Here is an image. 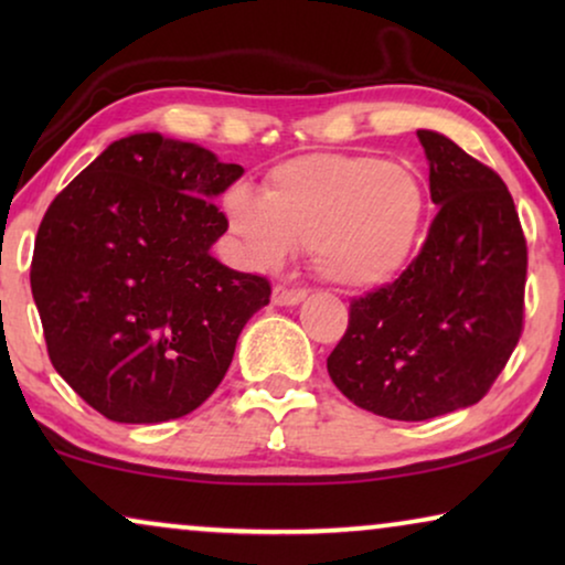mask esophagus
<instances>
[{
	"mask_svg": "<svg viewBox=\"0 0 565 565\" xmlns=\"http://www.w3.org/2000/svg\"><path fill=\"white\" fill-rule=\"evenodd\" d=\"M306 298V290H292L285 285H275L273 288V303L275 306H298Z\"/></svg>",
	"mask_w": 565,
	"mask_h": 565,
	"instance_id": "1",
	"label": "esophagus"
}]
</instances>
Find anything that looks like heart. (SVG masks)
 I'll list each match as a JSON object with an SVG mask.
<instances>
[{
    "label": "heart",
    "mask_w": 565,
    "mask_h": 565,
    "mask_svg": "<svg viewBox=\"0 0 565 565\" xmlns=\"http://www.w3.org/2000/svg\"><path fill=\"white\" fill-rule=\"evenodd\" d=\"M223 211L252 267L273 269L308 244L323 280L365 290L408 265L427 218V190L398 161L308 153L275 167L265 195L244 182L228 188Z\"/></svg>",
    "instance_id": "heart-1"
}]
</instances>
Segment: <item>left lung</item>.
Listing matches in <instances>:
<instances>
[{
  "label": "left lung",
  "mask_w": 565,
  "mask_h": 565,
  "mask_svg": "<svg viewBox=\"0 0 565 565\" xmlns=\"http://www.w3.org/2000/svg\"><path fill=\"white\" fill-rule=\"evenodd\" d=\"M439 211L396 282L352 300L331 381L385 419L473 406L522 334L527 244L501 177L437 130H416Z\"/></svg>",
  "instance_id": "1"
}]
</instances>
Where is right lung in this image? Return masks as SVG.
I'll list each match as a JSON object with an SVG mask.
<instances>
[{
	"instance_id": "obj_1",
	"label": "right lung",
	"mask_w": 565,
	"mask_h": 565,
	"mask_svg": "<svg viewBox=\"0 0 565 565\" xmlns=\"http://www.w3.org/2000/svg\"><path fill=\"white\" fill-rule=\"evenodd\" d=\"M244 169L161 134L113 141L61 190L35 236L30 288L56 373L107 419L195 412L226 375L269 282L211 254L213 200Z\"/></svg>"
}]
</instances>
